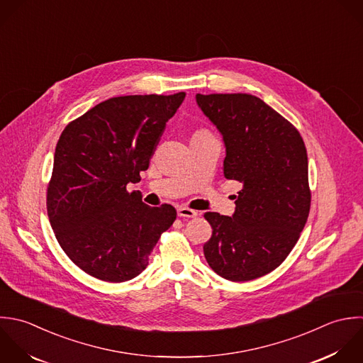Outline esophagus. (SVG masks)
<instances>
[{
  "mask_svg": "<svg viewBox=\"0 0 363 363\" xmlns=\"http://www.w3.org/2000/svg\"><path fill=\"white\" fill-rule=\"evenodd\" d=\"M178 216L181 218H196L198 216V212L189 209V208H185V206H181L178 209Z\"/></svg>",
  "mask_w": 363,
  "mask_h": 363,
  "instance_id": "34e87169",
  "label": "esophagus"
}]
</instances>
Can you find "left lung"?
<instances>
[{
  "mask_svg": "<svg viewBox=\"0 0 363 363\" xmlns=\"http://www.w3.org/2000/svg\"><path fill=\"white\" fill-rule=\"evenodd\" d=\"M196 103L223 135L226 179L242 184L232 218L203 215L212 226L205 259L226 280L259 279L286 260L307 223L306 144L289 120L253 94L198 93Z\"/></svg>",
  "mask_w": 363,
  "mask_h": 363,
  "instance_id": "1",
  "label": "left lung"
}]
</instances>
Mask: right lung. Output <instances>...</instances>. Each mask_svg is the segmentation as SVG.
Segmentation results:
<instances>
[{
    "instance_id": "obj_1",
    "label": "right lung",
    "mask_w": 363,
    "mask_h": 363,
    "mask_svg": "<svg viewBox=\"0 0 363 363\" xmlns=\"http://www.w3.org/2000/svg\"><path fill=\"white\" fill-rule=\"evenodd\" d=\"M184 99V91L111 97L62 131L46 209L60 247L89 276L108 283L134 279L177 219L174 206L151 208L127 184L141 181Z\"/></svg>"
}]
</instances>
